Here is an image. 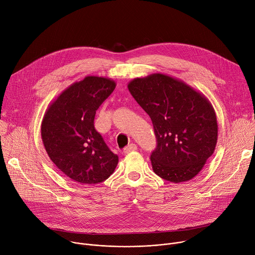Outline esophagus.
Returning <instances> with one entry per match:
<instances>
[{
  "instance_id": "esophagus-1",
  "label": "esophagus",
  "mask_w": 255,
  "mask_h": 255,
  "mask_svg": "<svg viewBox=\"0 0 255 255\" xmlns=\"http://www.w3.org/2000/svg\"><path fill=\"white\" fill-rule=\"evenodd\" d=\"M136 149H137V145L134 144V143H131V144L128 145V146H126V147L124 148L123 152H124L125 154H127V153H130V152H132V151H135Z\"/></svg>"
}]
</instances>
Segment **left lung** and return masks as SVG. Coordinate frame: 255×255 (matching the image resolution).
Here are the masks:
<instances>
[{"mask_svg":"<svg viewBox=\"0 0 255 255\" xmlns=\"http://www.w3.org/2000/svg\"><path fill=\"white\" fill-rule=\"evenodd\" d=\"M128 90L153 124L157 147L153 171L171 183L194 178L214 153L218 124L214 108L200 92L164 74L136 78Z\"/></svg>","mask_w":255,"mask_h":255,"instance_id":"1","label":"left lung"}]
</instances>
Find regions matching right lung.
<instances>
[{"label": "right lung", "mask_w": 255, "mask_h": 255, "mask_svg": "<svg viewBox=\"0 0 255 255\" xmlns=\"http://www.w3.org/2000/svg\"><path fill=\"white\" fill-rule=\"evenodd\" d=\"M115 88L111 79L88 76L66 88L46 109L41 124L44 148L56 167L77 183H102L118 164V155L94 126L96 111Z\"/></svg>", "instance_id": "1"}]
</instances>
